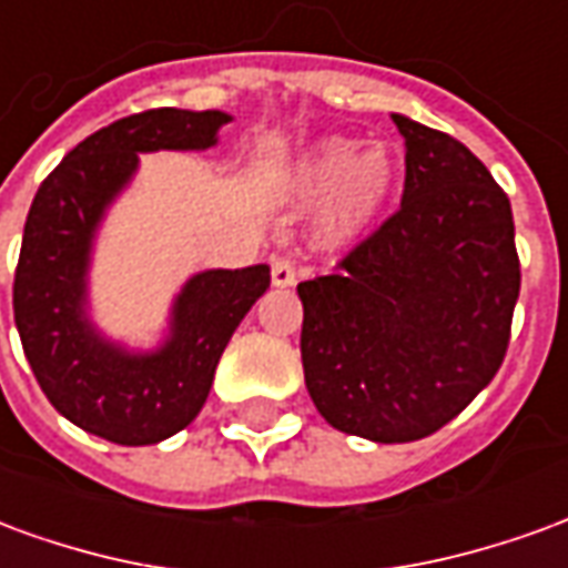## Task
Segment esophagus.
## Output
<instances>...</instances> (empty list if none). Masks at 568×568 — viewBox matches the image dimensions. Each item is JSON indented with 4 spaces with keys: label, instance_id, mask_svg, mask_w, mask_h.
<instances>
[{
    "label": "esophagus",
    "instance_id": "34e87169",
    "mask_svg": "<svg viewBox=\"0 0 568 568\" xmlns=\"http://www.w3.org/2000/svg\"><path fill=\"white\" fill-rule=\"evenodd\" d=\"M271 283L276 288H288V285H295V264L292 258H285V255H276L271 261Z\"/></svg>",
    "mask_w": 568,
    "mask_h": 568
}]
</instances>
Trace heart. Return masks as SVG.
Returning <instances> with one entry per match:
<instances>
[{
	"label": "heart",
	"instance_id": "b5f03b06",
	"mask_svg": "<svg viewBox=\"0 0 568 568\" xmlns=\"http://www.w3.org/2000/svg\"><path fill=\"white\" fill-rule=\"evenodd\" d=\"M356 149V140L325 136L313 142L292 166V187L297 197H320L313 236L322 248L356 243L393 194L398 175L393 151L386 145Z\"/></svg>",
	"mask_w": 568,
	"mask_h": 568
}]
</instances>
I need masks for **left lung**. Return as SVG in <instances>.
Segmentation results:
<instances>
[{
    "label": "left lung",
    "mask_w": 568,
    "mask_h": 568,
    "mask_svg": "<svg viewBox=\"0 0 568 568\" xmlns=\"http://www.w3.org/2000/svg\"><path fill=\"white\" fill-rule=\"evenodd\" d=\"M402 210L332 276L297 285L301 362L337 432L405 444L447 426L499 371L517 295L511 203L463 142L395 115Z\"/></svg>",
    "instance_id": "obj_1"
}]
</instances>
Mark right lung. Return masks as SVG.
Listing matches in <instances>:
<instances>
[{"label":"right lung","instance_id":"add662e5","mask_svg":"<svg viewBox=\"0 0 568 568\" xmlns=\"http://www.w3.org/2000/svg\"><path fill=\"white\" fill-rule=\"evenodd\" d=\"M227 121L219 109L121 118L69 151L32 200L14 273V325L48 402L97 438L145 447L182 432L206 402L231 334L271 285L267 264L194 273L154 349L109 341L88 313L97 231L133 182L140 154L206 151Z\"/></svg>","mask_w":568,"mask_h":568}]
</instances>
